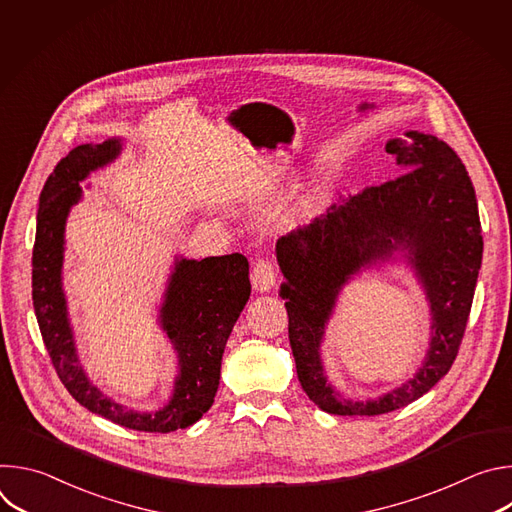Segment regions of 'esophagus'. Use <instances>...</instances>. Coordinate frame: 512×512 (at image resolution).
Wrapping results in <instances>:
<instances>
[{
	"label": "esophagus",
	"mask_w": 512,
	"mask_h": 512,
	"mask_svg": "<svg viewBox=\"0 0 512 512\" xmlns=\"http://www.w3.org/2000/svg\"><path fill=\"white\" fill-rule=\"evenodd\" d=\"M251 285L259 294H265L275 285V269L269 261L259 259L251 269Z\"/></svg>",
	"instance_id": "34e87169"
}]
</instances>
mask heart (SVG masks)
<instances>
[{
    "mask_svg": "<svg viewBox=\"0 0 512 512\" xmlns=\"http://www.w3.org/2000/svg\"><path fill=\"white\" fill-rule=\"evenodd\" d=\"M328 198V186L326 182H314L308 188H304L302 194L296 196V200L289 204L285 221L291 227H306L322 214L324 204Z\"/></svg>",
    "mask_w": 512,
    "mask_h": 512,
    "instance_id": "obj_1",
    "label": "heart"
}]
</instances>
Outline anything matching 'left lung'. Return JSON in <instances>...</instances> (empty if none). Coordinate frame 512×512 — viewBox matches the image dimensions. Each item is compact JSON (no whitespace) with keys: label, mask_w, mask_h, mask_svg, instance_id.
Segmentation results:
<instances>
[{"label":"left lung","mask_w":512,"mask_h":512,"mask_svg":"<svg viewBox=\"0 0 512 512\" xmlns=\"http://www.w3.org/2000/svg\"><path fill=\"white\" fill-rule=\"evenodd\" d=\"M385 150L405 174L332 204L328 214L281 237L275 247L298 379L314 405L332 415L389 413L446 377L466 330L482 263L476 192L450 145L423 131H405L389 139ZM397 260L414 271L426 294L430 348L403 386L377 400L344 398L321 362L327 322L350 278Z\"/></svg>","instance_id":"left-lung-1"}]
</instances>
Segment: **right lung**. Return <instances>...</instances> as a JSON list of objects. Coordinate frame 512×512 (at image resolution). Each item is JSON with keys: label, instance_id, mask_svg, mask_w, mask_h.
Here are the masks:
<instances>
[{"label": "right lung", "instance_id": "add662e5", "mask_svg": "<svg viewBox=\"0 0 512 512\" xmlns=\"http://www.w3.org/2000/svg\"><path fill=\"white\" fill-rule=\"evenodd\" d=\"M123 139L83 143L62 158L40 192L32 253V300L36 320L54 369L83 407L117 425L170 433L196 423L214 403L227 340L249 296V261L239 255L186 259L176 255L166 281L158 324L166 332L178 373L170 401L139 411L103 395L81 367L62 287L64 231L72 206L83 200L81 182L121 156Z\"/></svg>", "mask_w": 512, "mask_h": 512}]
</instances>
